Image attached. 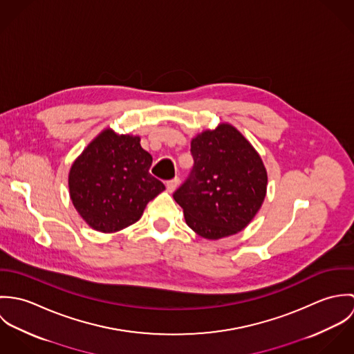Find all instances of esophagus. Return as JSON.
Returning <instances> with one entry per match:
<instances>
[{"label":"esophagus","instance_id":"esophagus-1","mask_svg":"<svg viewBox=\"0 0 354 354\" xmlns=\"http://www.w3.org/2000/svg\"><path fill=\"white\" fill-rule=\"evenodd\" d=\"M178 183H180V178L178 177H174L173 180H169L167 183H166V189H167V192H174V189L177 188V185H178Z\"/></svg>","mask_w":354,"mask_h":354}]
</instances>
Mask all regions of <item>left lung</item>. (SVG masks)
<instances>
[{"label":"left lung","instance_id":"8db88e82","mask_svg":"<svg viewBox=\"0 0 354 354\" xmlns=\"http://www.w3.org/2000/svg\"><path fill=\"white\" fill-rule=\"evenodd\" d=\"M191 153L194 167L173 194L187 225L209 240L241 232L266 196L267 173L259 153L229 124L196 136Z\"/></svg>","mask_w":354,"mask_h":354}]
</instances>
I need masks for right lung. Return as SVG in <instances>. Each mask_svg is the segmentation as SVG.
<instances>
[{
	"label": "right lung",
	"mask_w": 354,
	"mask_h": 354,
	"mask_svg": "<svg viewBox=\"0 0 354 354\" xmlns=\"http://www.w3.org/2000/svg\"><path fill=\"white\" fill-rule=\"evenodd\" d=\"M152 156L140 138L103 131L75 160L69 171L71 199L95 230H121L142 216L165 185L150 174Z\"/></svg>",
	"instance_id": "obj_1"
}]
</instances>
